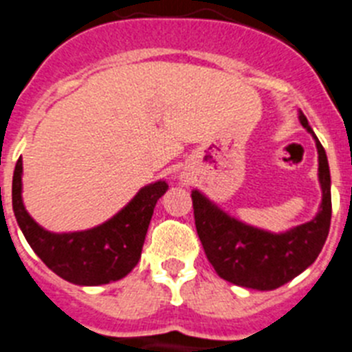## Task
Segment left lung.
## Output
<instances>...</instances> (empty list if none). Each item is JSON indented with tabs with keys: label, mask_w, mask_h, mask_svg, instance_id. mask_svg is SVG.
I'll return each instance as SVG.
<instances>
[{
	"label": "left lung",
	"mask_w": 352,
	"mask_h": 352,
	"mask_svg": "<svg viewBox=\"0 0 352 352\" xmlns=\"http://www.w3.org/2000/svg\"><path fill=\"white\" fill-rule=\"evenodd\" d=\"M299 121L311 133L319 153L322 201L311 221L274 233L231 217L203 192L192 190L196 230L206 258L215 272L230 283L274 290L308 269L322 251L331 222V176L326 151L302 112H299Z\"/></svg>",
	"instance_id": "8db88e82"
}]
</instances>
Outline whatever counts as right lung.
<instances>
[{
  "label": "right lung",
  "mask_w": 352,
  "mask_h": 352,
  "mask_svg": "<svg viewBox=\"0 0 352 352\" xmlns=\"http://www.w3.org/2000/svg\"><path fill=\"white\" fill-rule=\"evenodd\" d=\"M167 188L164 179L149 183L103 224L83 231L53 233L26 212L19 158L12 179V208L30 248L56 276L80 287H98L124 278L139 263L153 210Z\"/></svg>",
  "instance_id": "right-lung-1"
}]
</instances>
